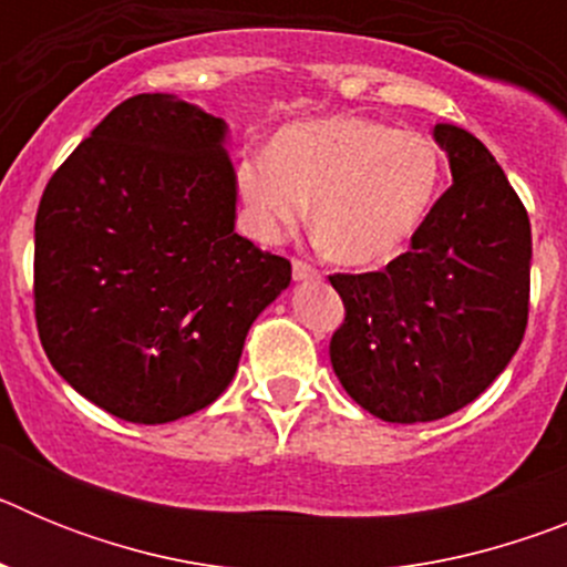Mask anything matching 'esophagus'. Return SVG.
Segmentation results:
<instances>
[{"mask_svg": "<svg viewBox=\"0 0 567 567\" xmlns=\"http://www.w3.org/2000/svg\"><path fill=\"white\" fill-rule=\"evenodd\" d=\"M292 275H295V280H315V278H320L318 269H315L312 264H307V260H300V258L292 260Z\"/></svg>", "mask_w": 567, "mask_h": 567, "instance_id": "obj_1", "label": "esophagus"}]
</instances>
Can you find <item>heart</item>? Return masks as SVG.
Listing matches in <instances>:
<instances>
[{
	"instance_id": "obj_1",
	"label": "heart",
	"mask_w": 567,
	"mask_h": 567,
	"mask_svg": "<svg viewBox=\"0 0 567 567\" xmlns=\"http://www.w3.org/2000/svg\"><path fill=\"white\" fill-rule=\"evenodd\" d=\"M240 198L264 238L312 233L340 267H383L409 249L443 193V153L425 133L363 115L289 124L269 155L238 169Z\"/></svg>"
}]
</instances>
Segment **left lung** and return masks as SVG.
Here are the masks:
<instances>
[{
    "label": "left lung",
    "mask_w": 567,
    "mask_h": 567,
    "mask_svg": "<svg viewBox=\"0 0 567 567\" xmlns=\"http://www.w3.org/2000/svg\"><path fill=\"white\" fill-rule=\"evenodd\" d=\"M454 184L412 249L378 272L329 275L346 318L329 358L349 398L385 423H429L477 400L523 343L530 221L480 138L437 124Z\"/></svg>",
    "instance_id": "obj_1"
}]
</instances>
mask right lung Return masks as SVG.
I'll use <instances>...</instances> for the list:
<instances>
[{
    "instance_id": "add662e5",
    "label": "right lung",
    "mask_w": 567,
    "mask_h": 567,
    "mask_svg": "<svg viewBox=\"0 0 567 567\" xmlns=\"http://www.w3.org/2000/svg\"><path fill=\"white\" fill-rule=\"evenodd\" d=\"M227 124L138 93L50 175L33 303L53 369L127 423L207 409L292 264L235 233Z\"/></svg>"
}]
</instances>
